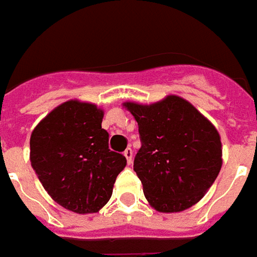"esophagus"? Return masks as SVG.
Listing matches in <instances>:
<instances>
[{"instance_id": "34e87169", "label": "esophagus", "mask_w": 257, "mask_h": 257, "mask_svg": "<svg viewBox=\"0 0 257 257\" xmlns=\"http://www.w3.org/2000/svg\"><path fill=\"white\" fill-rule=\"evenodd\" d=\"M123 155H125V158H126V162H128L129 165L132 164V161H134V152H132V149H131V148H126V149H125Z\"/></svg>"}]
</instances>
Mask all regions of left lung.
Wrapping results in <instances>:
<instances>
[{
  "instance_id": "1",
  "label": "left lung",
  "mask_w": 257,
  "mask_h": 257,
  "mask_svg": "<svg viewBox=\"0 0 257 257\" xmlns=\"http://www.w3.org/2000/svg\"><path fill=\"white\" fill-rule=\"evenodd\" d=\"M137 119L141 149L134 171L149 205L159 212H182L198 203L222 168L216 128L190 102L176 95L151 105L125 102Z\"/></svg>"
}]
</instances>
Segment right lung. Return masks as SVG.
<instances>
[{"instance_id": "right-lung-1", "label": "right lung", "mask_w": 257, "mask_h": 257, "mask_svg": "<svg viewBox=\"0 0 257 257\" xmlns=\"http://www.w3.org/2000/svg\"><path fill=\"white\" fill-rule=\"evenodd\" d=\"M103 111L89 102H64L41 120L30 139L34 171L52 199L79 215L111 199L126 158L109 149Z\"/></svg>"}]
</instances>
